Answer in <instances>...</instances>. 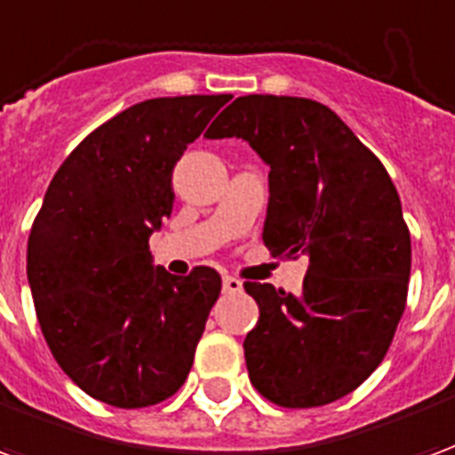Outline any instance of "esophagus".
<instances>
[{"label": "esophagus", "instance_id": "34e87169", "mask_svg": "<svg viewBox=\"0 0 455 455\" xmlns=\"http://www.w3.org/2000/svg\"><path fill=\"white\" fill-rule=\"evenodd\" d=\"M221 285H224V292H227V295H236V292L243 290V283L234 275H224V283H221Z\"/></svg>", "mask_w": 455, "mask_h": 455}]
</instances>
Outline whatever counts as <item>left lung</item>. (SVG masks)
<instances>
[{
    "instance_id": "1",
    "label": "left lung",
    "mask_w": 455,
    "mask_h": 455,
    "mask_svg": "<svg viewBox=\"0 0 455 455\" xmlns=\"http://www.w3.org/2000/svg\"><path fill=\"white\" fill-rule=\"evenodd\" d=\"M204 136L243 139L266 160L263 243L309 258L302 295L243 285L260 309L243 341L248 378L290 410L341 400L380 365L407 307L411 241L387 170L305 97H238Z\"/></svg>"
}]
</instances>
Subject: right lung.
I'll return each instance as SVG.
<instances>
[{
	"instance_id": "right-lung-1",
	"label": "right lung",
	"mask_w": 455,
	"mask_h": 455,
	"mask_svg": "<svg viewBox=\"0 0 455 455\" xmlns=\"http://www.w3.org/2000/svg\"><path fill=\"white\" fill-rule=\"evenodd\" d=\"M231 94L124 109L65 158L28 234L26 275L48 348L90 397L121 410L188 380L221 292L214 267H153L148 238L172 212V168Z\"/></svg>"
}]
</instances>
